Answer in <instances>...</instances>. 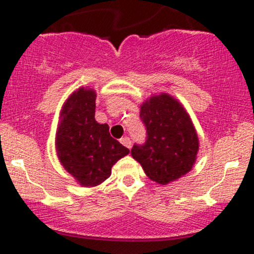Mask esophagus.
Returning <instances> with one entry per match:
<instances>
[{
    "instance_id": "34e87169",
    "label": "esophagus",
    "mask_w": 254,
    "mask_h": 254,
    "mask_svg": "<svg viewBox=\"0 0 254 254\" xmlns=\"http://www.w3.org/2000/svg\"><path fill=\"white\" fill-rule=\"evenodd\" d=\"M121 143L124 145V147H127V148H131V139L129 138V137H122L121 138Z\"/></svg>"
}]
</instances>
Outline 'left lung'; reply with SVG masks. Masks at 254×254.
<instances>
[{
    "mask_svg": "<svg viewBox=\"0 0 254 254\" xmlns=\"http://www.w3.org/2000/svg\"><path fill=\"white\" fill-rule=\"evenodd\" d=\"M145 127L144 143L133 144L131 155L157 184L177 180L196 161L198 137L190 116L168 94L151 97L139 113Z\"/></svg>",
    "mask_w": 254,
    "mask_h": 254,
    "instance_id": "obj_1",
    "label": "left lung"
}]
</instances>
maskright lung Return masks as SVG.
<instances>
[{"mask_svg":"<svg viewBox=\"0 0 254 254\" xmlns=\"http://www.w3.org/2000/svg\"><path fill=\"white\" fill-rule=\"evenodd\" d=\"M94 90L80 88L61 112L56 149L61 164L82 186H97L130 150L110 135L109 125L95 121Z\"/></svg>","mask_w":254,"mask_h":254,"instance_id":"obj_1","label":"right lung"}]
</instances>
